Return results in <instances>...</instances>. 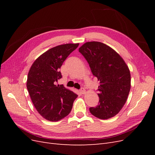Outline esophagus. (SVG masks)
<instances>
[{
    "mask_svg": "<svg viewBox=\"0 0 155 155\" xmlns=\"http://www.w3.org/2000/svg\"><path fill=\"white\" fill-rule=\"evenodd\" d=\"M79 91H80V92L82 94H85V92H86V91H85V89L84 88H81L80 90H79Z\"/></svg>",
    "mask_w": 155,
    "mask_h": 155,
    "instance_id": "obj_1",
    "label": "esophagus"
}]
</instances>
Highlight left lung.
<instances>
[{"mask_svg":"<svg viewBox=\"0 0 155 155\" xmlns=\"http://www.w3.org/2000/svg\"><path fill=\"white\" fill-rule=\"evenodd\" d=\"M86 59L94 76L100 81V100L91 113L101 120L116 116L122 109L130 89V74L122 58L104 43L87 42L79 48Z\"/></svg>","mask_w":155,"mask_h":155,"instance_id":"1","label":"left lung"}]
</instances>
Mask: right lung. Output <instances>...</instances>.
I'll return each instance as SVG.
<instances>
[{"label": "right lung", "mask_w": 155, "mask_h": 155, "mask_svg": "<svg viewBox=\"0 0 155 155\" xmlns=\"http://www.w3.org/2000/svg\"><path fill=\"white\" fill-rule=\"evenodd\" d=\"M78 46L69 43L51 48L41 55L29 70L26 87L31 100L37 112L48 121H57L68 115L78 97L57 83L62 78L61 67Z\"/></svg>", "instance_id": "obj_1"}]
</instances>
